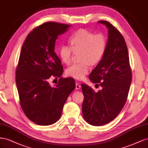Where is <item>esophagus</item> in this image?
<instances>
[{"label":"esophagus","mask_w":148,"mask_h":148,"mask_svg":"<svg viewBox=\"0 0 148 148\" xmlns=\"http://www.w3.org/2000/svg\"><path fill=\"white\" fill-rule=\"evenodd\" d=\"M81 84H79V82H75V89H76V90L80 89V88H81Z\"/></svg>","instance_id":"esophagus-1"}]
</instances>
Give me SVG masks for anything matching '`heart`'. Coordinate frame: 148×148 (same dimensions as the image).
Returning <instances> with one entry per match:
<instances>
[{"label": "heart", "mask_w": 148, "mask_h": 148, "mask_svg": "<svg viewBox=\"0 0 148 148\" xmlns=\"http://www.w3.org/2000/svg\"><path fill=\"white\" fill-rule=\"evenodd\" d=\"M69 41L71 46L62 45L60 47V58L65 64H69L74 51H81L79 59L82 62L70 66L66 69V74L75 79H82L90 69V63L94 65L103 60L107 51V37L103 33H95L80 29L71 35Z\"/></svg>", "instance_id": "b5f03b06"}]
</instances>
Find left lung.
<instances>
[{
    "instance_id": "8db88e82",
    "label": "left lung",
    "mask_w": 148,
    "mask_h": 148,
    "mask_svg": "<svg viewBox=\"0 0 148 148\" xmlns=\"http://www.w3.org/2000/svg\"><path fill=\"white\" fill-rule=\"evenodd\" d=\"M108 29L106 53L89 75L92 83L102 89L95 92L82 84L83 117L94 126L107 124L121 111L128 98L132 73L128 48L123 36L107 21L100 20Z\"/></svg>"
}]
</instances>
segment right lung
Listing matches in <instances>:
<instances>
[{
  "label": "right lung",
  "instance_id": "right-lung-1",
  "mask_svg": "<svg viewBox=\"0 0 148 148\" xmlns=\"http://www.w3.org/2000/svg\"><path fill=\"white\" fill-rule=\"evenodd\" d=\"M70 25L48 22L29 33L21 49L16 69V84L25 115L39 125H52L60 119L63 106L75 87L74 79L62 78L63 67L54 51L59 35ZM59 77L53 88L50 77Z\"/></svg>",
  "mask_w": 148,
  "mask_h": 148
}]
</instances>
